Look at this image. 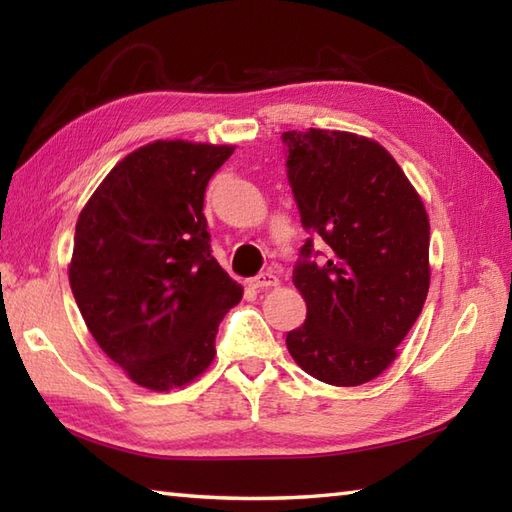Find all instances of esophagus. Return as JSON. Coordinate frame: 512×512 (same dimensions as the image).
Instances as JSON below:
<instances>
[{
    "label": "esophagus",
    "mask_w": 512,
    "mask_h": 512,
    "mask_svg": "<svg viewBox=\"0 0 512 512\" xmlns=\"http://www.w3.org/2000/svg\"><path fill=\"white\" fill-rule=\"evenodd\" d=\"M277 284H279V279L273 273H264L255 279H250V288H275Z\"/></svg>",
    "instance_id": "obj_1"
}]
</instances>
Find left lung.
<instances>
[{
	"label": "left lung",
	"mask_w": 512,
	"mask_h": 512,
	"mask_svg": "<svg viewBox=\"0 0 512 512\" xmlns=\"http://www.w3.org/2000/svg\"><path fill=\"white\" fill-rule=\"evenodd\" d=\"M288 180L301 224L330 246L292 281L306 321L288 332L295 363L334 387H356L396 361L429 292V215L389 151L336 129L284 132Z\"/></svg>",
	"instance_id": "obj_1"
}]
</instances>
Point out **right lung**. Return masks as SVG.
I'll use <instances>...</instances> for the list:
<instances>
[{"instance_id":"add662e5","label":"right lung","mask_w":512,"mask_h":512,"mask_svg":"<svg viewBox=\"0 0 512 512\" xmlns=\"http://www.w3.org/2000/svg\"><path fill=\"white\" fill-rule=\"evenodd\" d=\"M235 145L154 140L107 173L76 220L68 266L81 317L136 385L171 391L215 358L244 288L211 255L204 193Z\"/></svg>"}]
</instances>
